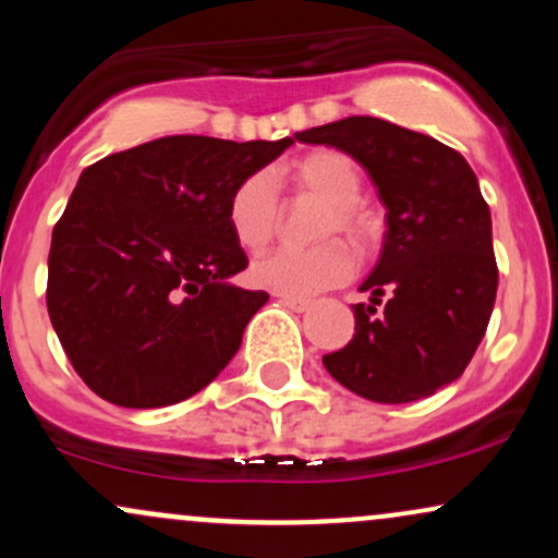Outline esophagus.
I'll return each mask as SVG.
<instances>
[{
    "mask_svg": "<svg viewBox=\"0 0 558 558\" xmlns=\"http://www.w3.org/2000/svg\"><path fill=\"white\" fill-rule=\"evenodd\" d=\"M280 304L291 312H306L312 310V301L310 299H293V296H280Z\"/></svg>",
    "mask_w": 558,
    "mask_h": 558,
    "instance_id": "esophagus-1",
    "label": "esophagus"
}]
</instances>
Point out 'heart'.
Wrapping results in <instances>:
<instances>
[{"label": "heart", "mask_w": 558, "mask_h": 558, "mask_svg": "<svg viewBox=\"0 0 558 558\" xmlns=\"http://www.w3.org/2000/svg\"><path fill=\"white\" fill-rule=\"evenodd\" d=\"M280 178L296 196L325 202L315 239L343 233L356 246L373 239V220L360 207L362 175L349 157L332 149H317L293 159ZM283 220L278 185L270 172L259 170L235 185L228 202V226L243 248H265ZM356 259L343 241L330 239L312 248H275L252 265V283L280 296L310 299L345 283L354 275Z\"/></svg>", "instance_id": "b5f03b06"}]
</instances>
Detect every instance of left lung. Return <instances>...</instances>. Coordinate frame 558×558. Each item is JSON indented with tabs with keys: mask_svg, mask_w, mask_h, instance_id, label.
Wrapping results in <instances>:
<instances>
[{
	"mask_svg": "<svg viewBox=\"0 0 558 558\" xmlns=\"http://www.w3.org/2000/svg\"><path fill=\"white\" fill-rule=\"evenodd\" d=\"M299 141L354 157L388 209L380 259L360 286L369 304H354V338L323 356L325 369L377 403L433 396L464 373L496 304L490 209L477 175L451 146L377 118L310 128Z\"/></svg>",
	"mask_w": 558,
	"mask_h": 558,
	"instance_id": "1",
	"label": "left lung"
}]
</instances>
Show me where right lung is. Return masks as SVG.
<instances>
[{"instance_id": "obj_1", "label": "right lung", "mask_w": 558, "mask_h": 558, "mask_svg": "<svg viewBox=\"0 0 558 558\" xmlns=\"http://www.w3.org/2000/svg\"><path fill=\"white\" fill-rule=\"evenodd\" d=\"M291 144L168 136L81 172L52 233L47 310L96 396L170 407L233 360L270 296L230 283L248 259L228 202Z\"/></svg>"}]
</instances>
